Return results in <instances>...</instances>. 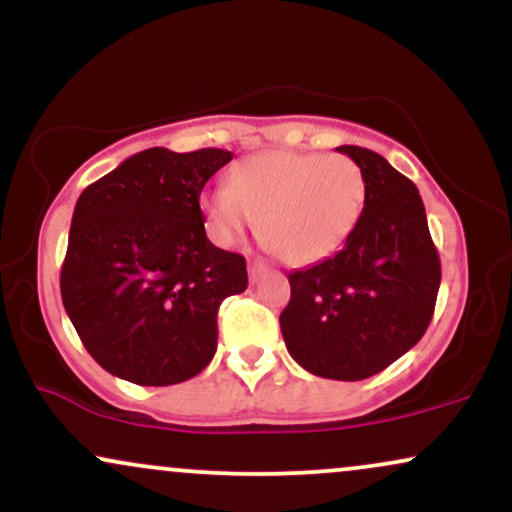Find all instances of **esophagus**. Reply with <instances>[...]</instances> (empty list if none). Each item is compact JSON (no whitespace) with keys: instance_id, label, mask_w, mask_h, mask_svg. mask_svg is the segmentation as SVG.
Segmentation results:
<instances>
[{"instance_id":"esophagus-1","label":"esophagus","mask_w":512,"mask_h":512,"mask_svg":"<svg viewBox=\"0 0 512 512\" xmlns=\"http://www.w3.org/2000/svg\"><path fill=\"white\" fill-rule=\"evenodd\" d=\"M267 272H269V269L264 267L262 262H250V264H248V276H250V281H252V284H255V281H260L262 276L267 274Z\"/></svg>"}]
</instances>
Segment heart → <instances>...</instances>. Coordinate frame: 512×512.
Segmentation results:
<instances>
[{"instance_id":"b5f03b06","label":"heart","mask_w":512,"mask_h":512,"mask_svg":"<svg viewBox=\"0 0 512 512\" xmlns=\"http://www.w3.org/2000/svg\"><path fill=\"white\" fill-rule=\"evenodd\" d=\"M366 175L349 156L262 151L233 168L231 185L202 192L209 236L233 245L257 221L262 243L291 267L346 245L366 209Z\"/></svg>"}]
</instances>
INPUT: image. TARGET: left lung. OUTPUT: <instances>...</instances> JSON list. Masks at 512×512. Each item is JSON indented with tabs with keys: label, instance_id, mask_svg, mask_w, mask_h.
<instances>
[{
	"label": "left lung",
	"instance_id": "left-lung-1",
	"mask_svg": "<svg viewBox=\"0 0 512 512\" xmlns=\"http://www.w3.org/2000/svg\"><path fill=\"white\" fill-rule=\"evenodd\" d=\"M366 175L361 223L339 252L289 274L279 325L293 361L330 380L370 378L424 337L440 260L419 190L383 156L339 146Z\"/></svg>",
	"mask_w": 512,
	"mask_h": 512
}]
</instances>
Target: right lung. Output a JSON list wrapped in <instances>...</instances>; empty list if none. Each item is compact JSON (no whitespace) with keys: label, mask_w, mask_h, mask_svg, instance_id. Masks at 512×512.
<instances>
[{"label":"right lung","mask_w":512,"mask_h":512,"mask_svg":"<svg viewBox=\"0 0 512 512\" xmlns=\"http://www.w3.org/2000/svg\"><path fill=\"white\" fill-rule=\"evenodd\" d=\"M231 151H139L81 192L60 289L98 366L137 385L195 378L216 354V315L248 289L245 257L211 245L199 195Z\"/></svg>","instance_id":"add662e5"}]
</instances>
